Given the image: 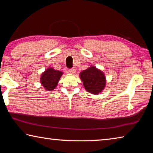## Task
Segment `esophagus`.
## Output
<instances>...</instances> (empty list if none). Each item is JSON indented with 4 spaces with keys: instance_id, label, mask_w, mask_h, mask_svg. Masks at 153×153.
Masks as SVG:
<instances>
[{
    "instance_id": "obj_1",
    "label": "esophagus",
    "mask_w": 153,
    "mask_h": 153,
    "mask_svg": "<svg viewBox=\"0 0 153 153\" xmlns=\"http://www.w3.org/2000/svg\"><path fill=\"white\" fill-rule=\"evenodd\" d=\"M69 71L71 74H74L76 72V69H75V68H71V69H69Z\"/></svg>"
}]
</instances>
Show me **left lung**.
Returning a JSON list of instances; mask_svg holds the SVG:
<instances>
[{"label":"left lung","mask_w":153,"mask_h":153,"mask_svg":"<svg viewBox=\"0 0 153 153\" xmlns=\"http://www.w3.org/2000/svg\"><path fill=\"white\" fill-rule=\"evenodd\" d=\"M85 89L93 94L101 92L106 85L105 74L94 66L90 67L79 74Z\"/></svg>","instance_id":"8db88e82"}]
</instances>
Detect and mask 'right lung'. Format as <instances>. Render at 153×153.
Wrapping results in <instances>:
<instances>
[{"label": "right lung", "instance_id": "obj_1", "mask_svg": "<svg viewBox=\"0 0 153 153\" xmlns=\"http://www.w3.org/2000/svg\"><path fill=\"white\" fill-rule=\"evenodd\" d=\"M62 75V71L55 70L53 68H48L41 75V84L46 90L51 91L55 89L57 86Z\"/></svg>", "mask_w": 153, "mask_h": 153}]
</instances>
